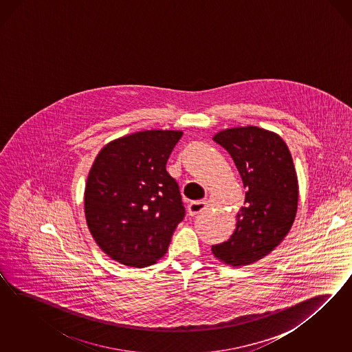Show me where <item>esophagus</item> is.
I'll use <instances>...</instances> for the list:
<instances>
[{"mask_svg":"<svg viewBox=\"0 0 352 352\" xmlns=\"http://www.w3.org/2000/svg\"><path fill=\"white\" fill-rule=\"evenodd\" d=\"M206 208H208V204L205 203V201H201V200L191 201V203L188 204V213L193 217L196 214L201 213Z\"/></svg>","mask_w":352,"mask_h":352,"instance_id":"34e87169","label":"esophagus"}]
</instances>
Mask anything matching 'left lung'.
<instances>
[{"mask_svg":"<svg viewBox=\"0 0 352 352\" xmlns=\"http://www.w3.org/2000/svg\"><path fill=\"white\" fill-rule=\"evenodd\" d=\"M213 139L231 155L248 191L234 234L212 250L230 266H246L268 256L292 228L297 174L285 142L265 129H227Z\"/></svg>","mask_w":352,"mask_h":352,"instance_id":"left-lung-1","label":"left lung"}]
</instances>
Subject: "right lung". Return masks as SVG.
Returning a JSON list of instances; mask_svg holds the SVG:
<instances>
[{"mask_svg":"<svg viewBox=\"0 0 352 352\" xmlns=\"http://www.w3.org/2000/svg\"><path fill=\"white\" fill-rule=\"evenodd\" d=\"M182 134L146 130L116 139L90 169L86 222L99 248L125 266L156 263L186 217L179 186L166 171Z\"/></svg>","mask_w":352,"mask_h":352,"instance_id":"right-lung-1","label":"right lung"}]
</instances>
